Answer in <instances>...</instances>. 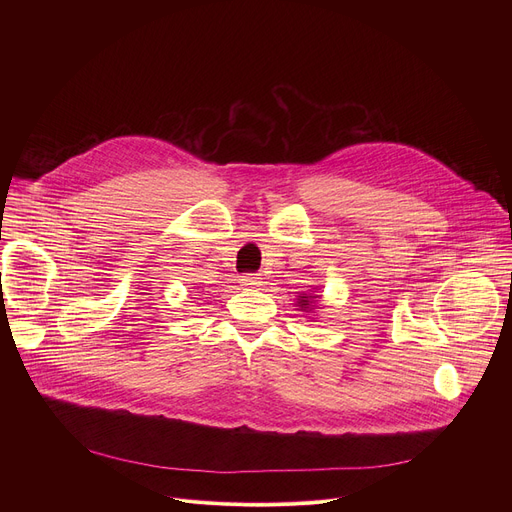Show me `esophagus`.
Segmentation results:
<instances>
[{
	"label": "esophagus",
	"mask_w": 512,
	"mask_h": 512,
	"mask_svg": "<svg viewBox=\"0 0 512 512\" xmlns=\"http://www.w3.org/2000/svg\"><path fill=\"white\" fill-rule=\"evenodd\" d=\"M241 283H243V287H249V289H255V287H259L261 285V277H257V275H243L241 277Z\"/></svg>",
	"instance_id": "obj_1"
}]
</instances>
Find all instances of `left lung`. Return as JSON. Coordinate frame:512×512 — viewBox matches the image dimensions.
I'll list each match as a JSON object with an SVG mask.
<instances>
[{
  "mask_svg": "<svg viewBox=\"0 0 512 512\" xmlns=\"http://www.w3.org/2000/svg\"><path fill=\"white\" fill-rule=\"evenodd\" d=\"M318 300H320V294H318V287H312L308 291H302V294L296 298V308L300 312H304L306 316H316V310H318Z\"/></svg>",
  "mask_w": 512,
  "mask_h": 512,
  "instance_id": "1",
  "label": "left lung"
}]
</instances>
